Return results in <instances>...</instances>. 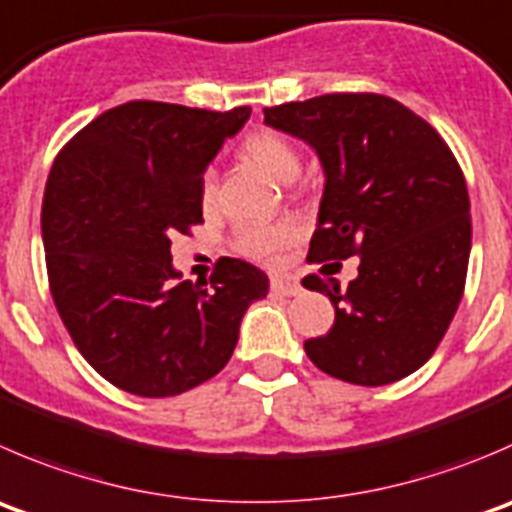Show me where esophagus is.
<instances>
[{
    "mask_svg": "<svg viewBox=\"0 0 512 512\" xmlns=\"http://www.w3.org/2000/svg\"><path fill=\"white\" fill-rule=\"evenodd\" d=\"M270 287H272V292L280 297H295V295H300V290H302L300 282H297V277L285 275V272H272Z\"/></svg>",
    "mask_w": 512,
    "mask_h": 512,
    "instance_id": "obj_1",
    "label": "esophagus"
}]
</instances>
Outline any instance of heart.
I'll list each match as a JSON object with an SVG mask.
<instances>
[{
  "instance_id": "1",
  "label": "heart",
  "mask_w": 512,
  "mask_h": 512,
  "mask_svg": "<svg viewBox=\"0 0 512 512\" xmlns=\"http://www.w3.org/2000/svg\"><path fill=\"white\" fill-rule=\"evenodd\" d=\"M242 155L250 162L252 167H257L260 172H265L270 180L292 182L300 172V155H297L295 145L290 140H285L282 135L270 130L252 132L245 142H242ZM202 200L205 205H210L215 200V172L207 170L202 177ZM297 230L292 222H277V225H265V227H245L237 235V247L240 252H245L247 257H257V260H267V257H275L277 252L285 250L292 240H295Z\"/></svg>"
}]
</instances>
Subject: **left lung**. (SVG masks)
Wrapping results in <instances>:
<instances>
[{
    "mask_svg": "<svg viewBox=\"0 0 512 512\" xmlns=\"http://www.w3.org/2000/svg\"><path fill=\"white\" fill-rule=\"evenodd\" d=\"M265 124L297 137L325 175L310 260L360 257L330 297L335 325L305 352L337 380L377 388L428 362L460 305L470 257L465 177L425 119L382 94H322L265 109Z\"/></svg>",
    "mask_w": 512,
    "mask_h": 512,
    "instance_id": "8db88e82",
    "label": "left lung"
}]
</instances>
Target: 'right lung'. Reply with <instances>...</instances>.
Listing matches in <instances>:
<instances>
[{
	"mask_svg": "<svg viewBox=\"0 0 512 512\" xmlns=\"http://www.w3.org/2000/svg\"><path fill=\"white\" fill-rule=\"evenodd\" d=\"M250 112L127 102L54 160L42 205L54 305L84 360L124 393L170 398L210 380L270 290L265 272L232 257L210 287L177 282L170 252L175 232L202 222V175Z\"/></svg>",
	"mask_w": 512,
	"mask_h": 512,
	"instance_id": "1",
	"label": "right lung"
}]
</instances>
